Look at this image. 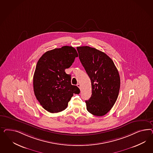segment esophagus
Masks as SVG:
<instances>
[{
	"label": "esophagus",
	"mask_w": 153,
	"mask_h": 153,
	"mask_svg": "<svg viewBox=\"0 0 153 153\" xmlns=\"http://www.w3.org/2000/svg\"><path fill=\"white\" fill-rule=\"evenodd\" d=\"M77 87H78V88L80 89V90H81V85H80L79 83H77Z\"/></svg>",
	"instance_id": "1"
}]
</instances>
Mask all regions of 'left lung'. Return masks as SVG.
<instances>
[{
    "label": "left lung",
    "instance_id": "1",
    "mask_svg": "<svg viewBox=\"0 0 153 153\" xmlns=\"http://www.w3.org/2000/svg\"><path fill=\"white\" fill-rule=\"evenodd\" d=\"M77 50L91 82V97L85 101L87 110L94 116H104L113 107L118 96V71L105 53L88 46L77 47Z\"/></svg>",
    "mask_w": 153,
    "mask_h": 153
}]
</instances>
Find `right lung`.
<instances>
[{
	"label": "right lung",
	"mask_w": 153,
	"mask_h": 153,
	"mask_svg": "<svg viewBox=\"0 0 153 153\" xmlns=\"http://www.w3.org/2000/svg\"><path fill=\"white\" fill-rule=\"evenodd\" d=\"M77 56L74 48L64 46L46 51L38 60L33 78V91L47 111H64L74 94L80 92L77 86L71 84V75L65 71Z\"/></svg>",
	"instance_id": "1"
}]
</instances>
